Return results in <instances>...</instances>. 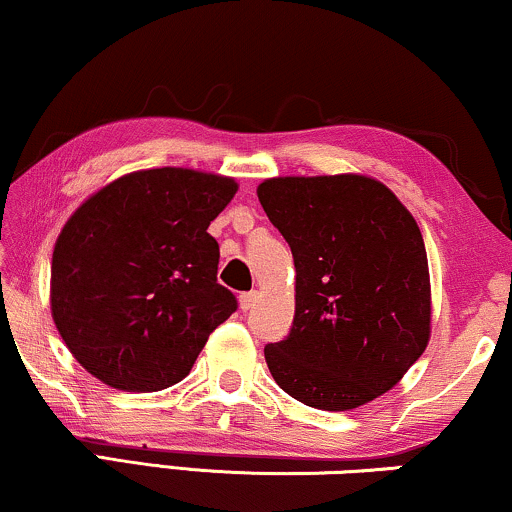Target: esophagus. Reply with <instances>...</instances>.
Instances as JSON below:
<instances>
[{
	"label": "esophagus",
	"instance_id": "1",
	"mask_svg": "<svg viewBox=\"0 0 512 512\" xmlns=\"http://www.w3.org/2000/svg\"><path fill=\"white\" fill-rule=\"evenodd\" d=\"M258 298H261V296H258V291L242 293V296H240V307H242L244 312H247V310H251V307H254V305L258 303Z\"/></svg>",
	"mask_w": 512,
	"mask_h": 512
}]
</instances>
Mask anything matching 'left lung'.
<instances>
[{
  "label": "left lung",
  "instance_id": "obj_1",
  "mask_svg": "<svg viewBox=\"0 0 512 512\" xmlns=\"http://www.w3.org/2000/svg\"><path fill=\"white\" fill-rule=\"evenodd\" d=\"M258 200L296 268L289 338L265 347L286 394L356 410L396 387L431 338V277L415 216L366 174L272 177Z\"/></svg>",
  "mask_w": 512,
  "mask_h": 512
}]
</instances>
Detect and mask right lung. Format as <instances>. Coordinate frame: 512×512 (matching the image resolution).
<instances>
[{
  "instance_id": "add662e5",
  "label": "right lung",
  "mask_w": 512,
  "mask_h": 512,
  "mask_svg": "<svg viewBox=\"0 0 512 512\" xmlns=\"http://www.w3.org/2000/svg\"><path fill=\"white\" fill-rule=\"evenodd\" d=\"M237 181L191 167L123 174L74 209L51 261V317L90 375L149 394L191 373L235 312L209 223Z\"/></svg>"
}]
</instances>
